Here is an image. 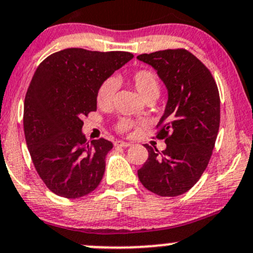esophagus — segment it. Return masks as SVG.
<instances>
[{
	"label": "esophagus",
	"mask_w": 253,
	"mask_h": 253,
	"mask_svg": "<svg viewBox=\"0 0 253 253\" xmlns=\"http://www.w3.org/2000/svg\"><path fill=\"white\" fill-rule=\"evenodd\" d=\"M114 144H115V147H121V148H127V147H129V145H131L129 143L124 142V140H116Z\"/></svg>",
	"instance_id": "34e87169"
}]
</instances>
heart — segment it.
I'll return each instance as SVG.
<instances>
[{
  "instance_id": "b5f03b06",
  "label": "heart",
  "mask_w": 253,
  "mask_h": 253,
  "mask_svg": "<svg viewBox=\"0 0 253 253\" xmlns=\"http://www.w3.org/2000/svg\"><path fill=\"white\" fill-rule=\"evenodd\" d=\"M132 84L137 92L139 93L140 97L144 100L147 99H156L160 94L161 91V84L159 80L158 75L154 71L149 70V69H139V70L134 71L131 76H129ZM116 88H118V84L114 79H106L98 87L97 93H95V102L99 108L105 109L109 108L114 102V97H115ZM134 126V122L129 119H120L116 124V131L120 133H127L131 131Z\"/></svg>"
}]
</instances>
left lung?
<instances>
[{
	"label": "left lung",
	"mask_w": 253,
	"mask_h": 253,
	"mask_svg": "<svg viewBox=\"0 0 253 253\" xmlns=\"http://www.w3.org/2000/svg\"><path fill=\"white\" fill-rule=\"evenodd\" d=\"M153 66L169 91L156 138L166 149L145 144L148 160L138 169L140 183L160 196L187 193L200 179L214 148L219 129L220 100L211 71L184 48L138 55Z\"/></svg>",
	"instance_id": "1"
}]
</instances>
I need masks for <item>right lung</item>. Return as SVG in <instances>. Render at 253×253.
I'll return each instance as SVG.
<instances>
[{"label":"right lung","mask_w":253,"mask_h":253,"mask_svg":"<svg viewBox=\"0 0 253 253\" xmlns=\"http://www.w3.org/2000/svg\"><path fill=\"white\" fill-rule=\"evenodd\" d=\"M132 58L128 52L66 48L36 69L24 102V133L37 173L57 195L78 199L99 185L113 143L87 142L82 118L97 110L99 84Z\"/></svg>","instance_id":"obj_1"}]
</instances>
